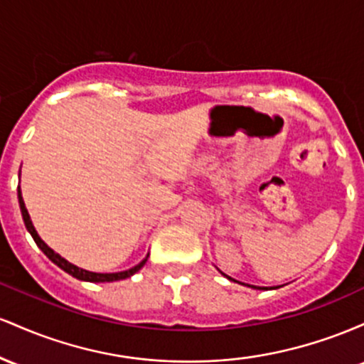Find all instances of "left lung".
Instances as JSON below:
<instances>
[{
  "label": "left lung",
  "instance_id": "obj_1",
  "mask_svg": "<svg viewBox=\"0 0 364 364\" xmlns=\"http://www.w3.org/2000/svg\"><path fill=\"white\" fill-rule=\"evenodd\" d=\"M219 270V269H217ZM220 272V270H219ZM224 275V277H228L229 281H232V282H237V284H243V286H246V287H252V289H260V291H269V287H260V286H252V284H245V282H240V281H236V279H232V277H229V275H225L224 272H220ZM279 287H282V286H274V287H270V289H279Z\"/></svg>",
  "mask_w": 364,
  "mask_h": 364
}]
</instances>
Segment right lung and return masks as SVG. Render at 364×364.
<instances>
[{
	"instance_id": "add662e5",
	"label": "right lung",
	"mask_w": 364,
	"mask_h": 364,
	"mask_svg": "<svg viewBox=\"0 0 364 364\" xmlns=\"http://www.w3.org/2000/svg\"><path fill=\"white\" fill-rule=\"evenodd\" d=\"M16 193H18V203H20V210H22V217H23L25 228H27V231L31 232V236L34 237L36 245L39 246L41 250H43L44 255H46V257L49 258V260H51L53 263H56V265L60 267L61 270H65L66 274H70V275H72V277L78 279V281H85V282H114V281H123V279L132 277L133 274L139 272V270L141 269V267L145 265V262H147L149 253H147V257H145L144 260H141V262L139 263V265L132 267V269H128V270H123V272H112V274L90 272V270L80 269V267L73 265V263H70L68 260H65V258H63L61 255H58L56 252H54V250L49 248V246L46 245L43 240H41V236L37 235V231H36L34 224H32L31 215H28L27 207H25V202H23V198H22V190H20V186H18V190H16Z\"/></svg>"
}]
</instances>
